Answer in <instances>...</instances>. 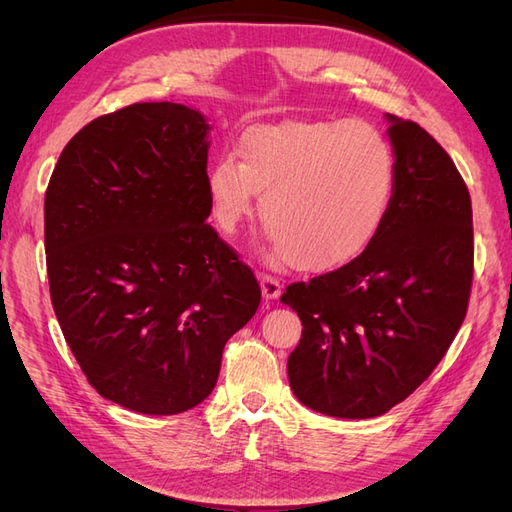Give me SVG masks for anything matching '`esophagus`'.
Segmentation results:
<instances>
[{
	"mask_svg": "<svg viewBox=\"0 0 512 512\" xmlns=\"http://www.w3.org/2000/svg\"><path fill=\"white\" fill-rule=\"evenodd\" d=\"M260 290H262V297H265L267 301H275L277 297L282 294V284L280 280H275L273 275H260Z\"/></svg>",
	"mask_w": 512,
	"mask_h": 512,
	"instance_id": "1",
	"label": "esophagus"
}]
</instances>
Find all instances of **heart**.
I'll return each instance as SVG.
<instances>
[{
  "label": "heart",
  "mask_w": 512,
  "mask_h": 512,
  "mask_svg": "<svg viewBox=\"0 0 512 512\" xmlns=\"http://www.w3.org/2000/svg\"><path fill=\"white\" fill-rule=\"evenodd\" d=\"M232 156L215 160L207 190L215 222L232 232L256 209L271 256L301 271H333L376 241L395 192V156L359 119L284 121L247 128Z\"/></svg>",
  "instance_id": "heart-1"
}]
</instances>
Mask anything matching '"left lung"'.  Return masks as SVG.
I'll return each instance as SVG.
<instances>
[{
	"instance_id": "left-lung-1",
	"label": "left lung",
	"mask_w": 512,
	"mask_h": 512,
	"mask_svg": "<svg viewBox=\"0 0 512 512\" xmlns=\"http://www.w3.org/2000/svg\"><path fill=\"white\" fill-rule=\"evenodd\" d=\"M395 192L376 241L346 267L290 284L303 335L288 356L303 406L337 418L389 412L442 361L468 312L470 192L418 123L386 113Z\"/></svg>"
}]
</instances>
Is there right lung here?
Returning <instances> with one entry per match:
<instances>
[{
	"label": "right lung",
	"mask_w": 512,
	"mask_h": 512,
	"mask_svg": "<svg viewBox=\"0 0 512 512\" xmlns=\"http://www.w3.org/2000/svg\"><path fill=\"white\" fill-rule=\"evenodd\" d=\"M205 115L175 102L102 115L61 151L44 250L61 333L89 384L141 414L198 406L260 286L207 218Z\"/></svg>",
	"instance_id": "right-lung-1"
}]
</instances>
